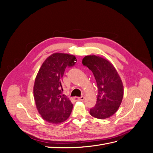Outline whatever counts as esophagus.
I'll return each instance as SVG.
<instances>
[{"mask_svg":"<svg viewBox=\"0 0 153 153\" xmlns=\"http://www.w3.org/2000/svg\"><path fill=\"white\" fill-rule=\"evenodd\" d=\"M74 100L75 101H83L85 99V97L84 96H81L80 98H78V97H75V98H73Z\"/></svg>","mask_w":153,"mask_h":153,"instance_id":"esophagus-1","label":"esophagus"}]
</instances>
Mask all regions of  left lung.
Segmentation results:
<instances>
[{
  "label": "left lung",
  "instance_id": "left-lung-1",
  "mask_svg": "<svg viewBox=\"0 0 153 153\" xmlns=\"http://www.w3.org/2000/svg\"><path fill=\"white\" fill-rule=\"evenodd\" d=\"M82 64L92 71L98 87L96 103L89 113L97 119L108 118L117 112L122 102L124 88L121 77L113 64L101 57L87 55Z\"/></svg>",
  "mask_w": 153,
  "mask_h": 153
}]
</instances>
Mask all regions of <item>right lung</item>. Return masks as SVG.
Instances as JSON below:
<instances>
[{
  "instance_id": "1",
  "label": "right lung",
  "mask_w": 153,
  "mask_h": 153,
  "mask_svg": "<svg viewBox=\"0 0 153 153\" xmlns=\"http://www.w3.org/2000/svg\"><path fill=\"white\" fill-rule=\"evenodd\" d=\"M76 61L75 55L54 53L45 60L37 74L33 90L36 106L48 123H63L71 113L73 104L62 94V83L66 68L73 66Z\"/></svg>"
}]
</instances>
